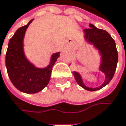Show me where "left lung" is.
<instances>
[{
  "mask_svg": "<svg viewBox=\"0 0 126 126\" xmlns=\"http://www.w3.org/2000/svg\"><path fill=\"white\" fill-rule=\"evenodd\" d=\"M89 26L90 28L83 30L84 38L88 43L93 44L94 46L99 50L101 55L99 70L104 73L105 80L100 86L89 88L85 86L83 82V79L78 72H74L73 75L79 86L87 91H94L102 88L112 79L117 67L118 54L115 40L106 30L98 29L92 24H89Z\"/></svg>",
  "mask_w": 126,
  "mask_h": 126,
  "instance_id": "obj_1",
  "label": "left lung"
}]
</instances>
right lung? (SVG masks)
Instances as JSON below:
<instances>
[{
  "label": "right lung",
  "mask_w": 126,
  "mask_h": 126,
  "mask_svg": "<svg viewBox=\"0 0 126 126\" xmlns=\"http://www.w3.org/2000/svg\"><path fill=\"white\" fill-rule=\"evenodd\" d=\"M32 21L16 31L8 42L6 54V66L11 83L26 94L38 93L48 85L52 67L59 56V52L52 54L50 64L44 68H38L27 60L24 52L23 40L27 28Z\"/></svg>",
  "instance_id": "1"
}]
</instances>
